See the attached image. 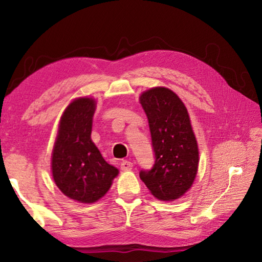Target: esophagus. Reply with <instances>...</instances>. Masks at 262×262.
Returning <instances> with one entry per match:
<instances>
[{"label":"esophagus","instance_id":"esophagus-1","mask_svg":"<svg viewBox=\"0 0 262 262\" xmlns=\"http://www.w3.org/2000/svg\"><path fill=\"white\" fill-rule=\"evenodd\" d=\"M120 169L121 170H130V169H133V163L130 162V161H127V160L121 161Z\"/></svg>","mask_w":262,"mask_h":262}]
</instances>
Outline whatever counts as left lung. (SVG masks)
<instances>
[{
	"label": "left lung",
	"instance_id": "8db88e82",
	"mask_svg": "<svg viewBox=\"0 0 262 262\" xmlns=\"http://www.w3.org/2000/svg\"><path fill=\"white\" fill-rule=\"evenodd\" d=\"M148 119L154 152L151 170L140 178L154 197L174 200L192 186L198 170V145L187 108L166 88H152L140 97Z\"/></svg>",
	"mask_w": 262,
	"mask_h": 262
}]
</instances>
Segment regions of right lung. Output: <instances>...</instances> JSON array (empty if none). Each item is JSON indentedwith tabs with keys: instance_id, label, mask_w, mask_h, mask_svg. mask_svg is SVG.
<instances>
[{
	"instance_id": "add662e5",
	"label": "right lung",
	"mask_w": 262,
	"mask_h": 262,
	"mask_svg": "<svg viewBox=\"0 0 262 262\" xmlns=\"http://www.w3.org/2000/svg\"><path fill=\"white\" fill-rule=\"evenodd\" d=\"M96 104L92 98H79L68 105L52 154V173L59 190L85 204L103 197L118 174L91 140Z\"/></svg>"
}]
</instances>
